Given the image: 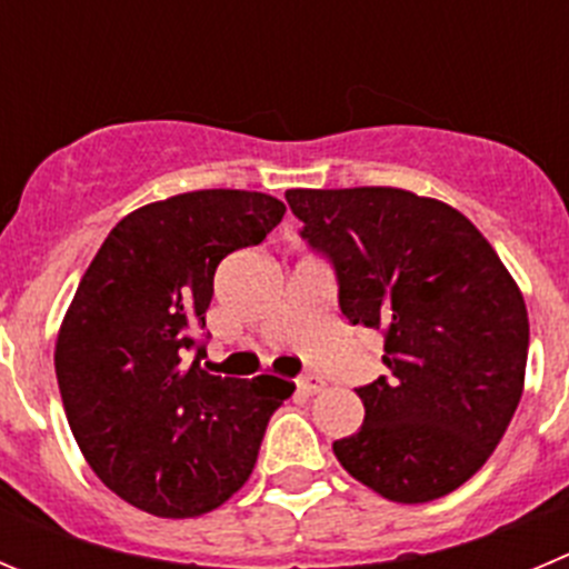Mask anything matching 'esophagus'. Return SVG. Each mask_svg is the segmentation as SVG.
<instances>
[{"mask_svg":"<svg viewBox=\"0 0 569 569\" xmlns=\"http://www.w3.org/2000/svg\"><path fill=\"white\" fill-rule=\"evenodd\" d=\"M296 386H299L301 393H307V397H312V393H318L323 388V380L318 375H305L296 380Z\"/></svg>","mask_w":569,"mask_h":569,"instance_id":"obj_1","label":"esophagus"}]
</instances>
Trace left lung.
I'll use <instances>...</instances> for the list:
<instances>
[{"instance_id":"1","label":"left lung","mask_w":569,"mask_h":569,"mask_svg":"<svg viewBox=\"0 0 569 569\" xmlns=\"http://www.w3.org/2000/svg\"><path fill=\"white\" fill-rule=\"evenodd\" d=\"M301 237L338 276L349 323L386 335L391 375L357 388L366 419L340 467L393 502L467 483L511 425L528 310L495 248L458 209L408 189H288Z\"/></svg>"}]
</instances>
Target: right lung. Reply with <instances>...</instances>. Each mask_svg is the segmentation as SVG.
<instances>
[{
  "mask_svg": "<svg viewBox=\"0 0 569 569\" xmlns=\"http://www.w3.org/2000/svg\"><path fill=\"white\" fill-rule=\"evenodd\" d=\"M281 218V200L246 189L148 203L113 226L63 316L56 375L74 441L113 495L153 517L223 506L296 391L270 375H209L192 338L207 327L220 259L259 246Z\"/></svg>",
  "mask_w": 569,
  "mask_h": 569,
  "instance_id": "right-lung-1",
  "label": "right lung"
}]
</instances>
